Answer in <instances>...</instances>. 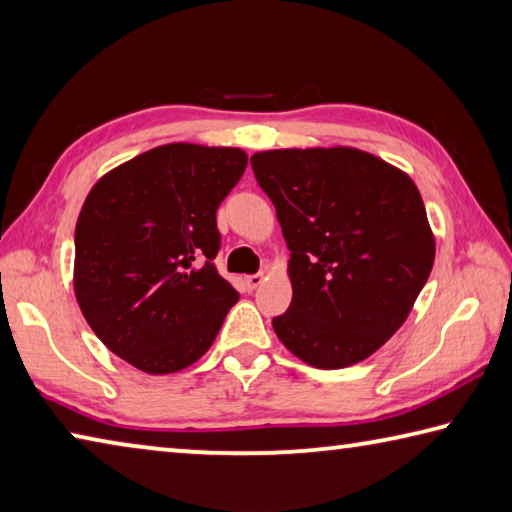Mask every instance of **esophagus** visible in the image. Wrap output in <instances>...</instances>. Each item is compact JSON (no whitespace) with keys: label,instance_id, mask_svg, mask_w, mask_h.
Wrapping results in <instances>:
<instances>
[{"label":"esophagus","instance_id":"34e87169","mask_svg":"<svg viewBox=\"0 0 512 512\" xmlns=\"http://www.w3.org/2000/svg\"><path fill=\"white\" fill-rule=\"evenodd\" d=\"M262 280H264V275L262 273H255V275H246L244 277V284H246L248 291H255L259 284H262Z\"/></svg>","mask_w":512,"mask_h":512}]
</instances>
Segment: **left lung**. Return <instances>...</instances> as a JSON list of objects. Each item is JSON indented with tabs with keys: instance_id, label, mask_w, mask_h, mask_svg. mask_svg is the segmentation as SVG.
Segmentation results:
<instances>
[{
	"instance_id": "8db88e82",
	"label": "left lung",
	"mask_w": 512,
	"mask_h": 512,
	"mask_svg": "<svg viewBox=\"0 0 512 512\" xmlns=\"http://www.w3.org/2000/svg\"><path fill=\"white\" fill-rule=\"evenodd\" d=\"M250 167L291 250L277 339L323 370L368 359L402 327L436 257L418 187L348 146L262 151Z\"/></svg>"
}]
</instances>
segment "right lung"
Returning a JSON list of instances; mask_svg holds the SVG:
<instances>
[{"mask_svg":"<svg viewBox=\"0 0 512 512\" xmlns=\"http://www.w3.org/2000/svg\"><path fill=\"white\" fill-rule=\"evenodd\" d=\"M241 149L164 144L106 173L74 232V291L117 357L151 375L210 350L239 293L214 266L216 210L244 176Z\"/></svg>","mask_w":512,"mask_h":512,"instance_id":"add662e5","label":"right lung"}]
</instances>
